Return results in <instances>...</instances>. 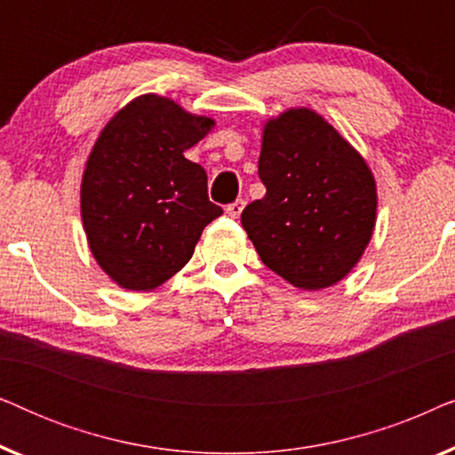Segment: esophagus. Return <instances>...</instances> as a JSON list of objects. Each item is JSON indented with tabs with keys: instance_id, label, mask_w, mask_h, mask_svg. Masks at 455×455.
Returning <instances> with one entry per match:
<instances>
[{
	"instance_id": "34e87169",
	"label": "esophagus",
	"mask_w": 455,
	"mask_h": 455,
	"mask_svg": "<svg viewBox=\"0 0 455 455\" xmlns=\"http://www.w3.org/2000/svg\"><path fill=\"white\" fill-rule=\"evenodd\" d=\"M246 207V203L244 201H242V198H238V201H234V203H229L228 204V215L229 217H234V220H235V217H240V213H242V209H244Z\"/></svg>"
}]
</instances>
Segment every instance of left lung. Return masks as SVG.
Listing matches in <instances>:
<instances>
[{"instance_id":"obj_1","label":"left lung","mask_w":455,"mask_h":455,"mask_svg":"<svg viewBox=\"0 0 455 455\" xmlns=\"http://www.w3.org/2000/svg\"><path fill=\"white\" fill-rule=\"evenodd\" d=\"M259 178L267 192L242 226L260 260L300 290L344 279L377 217L375 178L356 148L313 109H288L265 124Z\"/></svg>"}]
</instances>
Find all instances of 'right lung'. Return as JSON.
Listing matches in <instances>:
<instances>
[{
	"label": "right lung",
	"mask_w": 455,
	"mask_h": 455,
	"mask_svg": "<svg viewBox=\"0 0 455 455\" xmlns=\"http://www.w3.org/2000/svg\"><path fill=\"white\" fill-rule=\"evenodd\" d=\"M213 126L172 99L142 95L99 134L80 186V213L92 257L122 288L165 283L223 213L209 201L207 173L184 157Z\"/></svg>",
	"instance_id": "1"
}]
</instances>
